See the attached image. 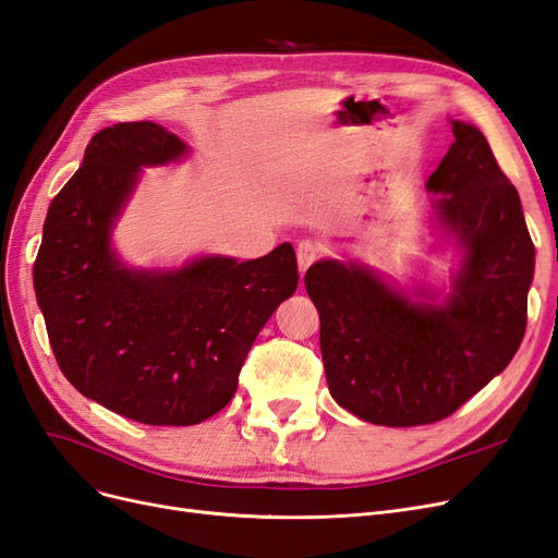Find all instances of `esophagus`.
<instances>
[{
    "mask_svg": "<svg viewBox=\"0 0 558 558\" xmlns=\"http://www.w3.org/2000/svg\"><path fill=\"white\" fill-rule=\"evenodd\" d=\"M319 257V245L313 241H301L296 245V259H299V271L305 274L308 271V266Z\"/></svg>",
    "mask_w": 558,
    "mask_h": 558,
    "instance_id": "1",
    "label": "esophagus"
}]
</instances>
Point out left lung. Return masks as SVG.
<instances>
[{"label": "left lung", "instance_id": "8db88e82", "mask_svg": "<svg viewBox=\"0 0 558 558\" xmlns=\"http://www.w3.org/2000/svg\"><path fill=\"white\" fill-rule=\"evenodd\" d=\"M426 190L463 250L452 292L415 303L368 268L317 262L305 292L319 313L329 391L359 420L422 426L452 415L510 364L526 331L535 247L514 185L484 134L454 120Z\"/></svg>", "mask_w": 558, "mask_h": 558}]
</instances>
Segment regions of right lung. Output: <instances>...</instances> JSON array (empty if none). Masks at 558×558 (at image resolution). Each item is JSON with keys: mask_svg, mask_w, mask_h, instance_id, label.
Returning a JSON list of instances; mask_svg holds the SVG:
<instances>
[{"mask_svg": "<svg viewBox=\"0 0 558 558\" xmlns=\"http://www.w3.org/2000/svg\"><path fill=\"white\" fill-rule=\"evenodd\" d=\"M185 153L181 138L148 120L97 132L48 208L34 262V290L66 380L153 426H190L220 412L257 333L299 284L290 243L259 259L202 257L161 274L118 262L111 227L141 167Z\"/></svg>", "mask_w": 558, "mask_h": 558, "instance_id": "1", "label": "right lung"}]
</instances>
